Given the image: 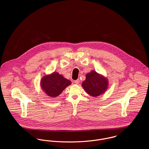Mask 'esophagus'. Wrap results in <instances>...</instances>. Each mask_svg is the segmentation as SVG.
I'll list each match as a JSON object with an SVG mask.
<instances>
[{
    "instance_id": "34e87169",
    "label": "esophagus",
    "mask_w": 149,
    "mask_h": 149,
    "mask_svg": "<svg viewBox=\"0 0 149 149\" xmlns=\"http://www.w3.org/2000/svg\"><path fill=\"white\" fill-rule=\"evenodd\" d=\"M74 82V83H75L76 84H79L80 83V80H79V79H77V80H75Z\"/></svg>"
}]
</instances>
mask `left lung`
<instances>
[{
    "instance_id": "obj_1",
    "label": "left lung",
    "mask_w": 149,
    "mask_h": 149,
    "mask_svg": "<svg viewBox=\"0 0 149 149\" xmlns=\"http://www.w3.org/2000/svg\"><path fill=\"white\" fill-rule=\"evenodd\" d=\"M86 79L82 83L85 92L92 97L99 96L106 91L108 81L103 75L95 70H92L85 75Z\"/></svg>"
}]
</instances>
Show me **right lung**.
<instances>
[{"instance_id": "obj_1", "label": "right lung", "mask_w": 149, "mask_h": 149, "mask_svg": "<svg viewBox=\"0 0 149 149\" xmlns=\"http://www.w3.org/2000/svg\"><path fill=\"white\" fill-rule=\"evenodd\" d=\"M71 83L69 80L64 78L63 75L55 72L43 76L40 82L43 91L51 97L58 96Z\"/></svg>"}]
</instances>
